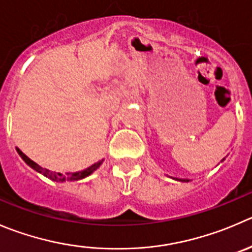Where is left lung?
Returning <instances> with one entry per match:
<instances>
[{"label":"left lung","instance_id":"left-lung-1","mask_svg":"<svg viewBox=\"0 0 252 252\" xmlns=\"http://www.w3.org/2000/svg\"><path fill=\"white\" fill-rule=\"evenodd\" d=\"M180 181H183V182H187L188 180H180Z\"/></svg>","mask_w":252,"mask_h":252}]
</instances>
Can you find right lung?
<instances>
[{"label":"right lung","mask_w":252,"mask_h":252,"mask_svg":"<svg viewBox=\"0 0 252 252\" xmlns=\"http://www.w3.org/2000/svg\"><path fill=\"white\" fill-rule=\"evenodd\" d=\"M17 151H18V154L21 155V158H23L24 161H26V163H28L29 166H31L32 168H34L35 171H38V172H40L41 175H44L45 177H49L50 180L53 181H56V182H65V181H76V180H81V178H85L86 176L91 175L92 172H94V170H97V168L101 166L102 161H99V162L94 163V165H92L91 167L86 168V170L84 171H80V172H75V173H71V175L69 176H65L63 175V173H59V172H54V171H50L48 170V168H43L40 167V166L38 165V163H35L34 161H32L31 158H28L27 155H24L23 153H22L19 149H17Z\"/></svg>","instance_id":"obj_1"}]
</instances>
